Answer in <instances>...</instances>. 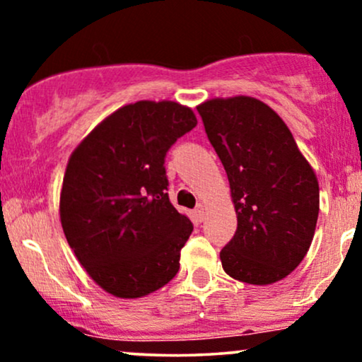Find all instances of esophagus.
Here are the masks:
<instances>
[{"mask_svg": "<svg viewBox=\"0 0 362 362\" xmlns=\"http://www.w3.org/2000/svg\"><path fill=\"white\" fill-rule=\"evenodd\" d=\"M194 214H195V218L199 219V221H204V216H206V214H204V206L199 204V206L194 209Z\"/></svg>", "mask_w": 362, "mask_h": 362, "instance_id": "34e87169", "label": "esophagus"}]
</instances>
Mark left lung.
I'll use <instances>...</instances> for the list:
<instances>
[{
  "label": "left lung",
  "mask_w": 362,
  "mask_h": 362,
  "mask_svg": "<svg viewBox=\"0 0 362 362\" xmlns=\"http://www.w3.org/2000/svg\"><path fill=\"white\" fill-rule=\"evenodd\" d=\"M218 153L236 211V231L219 253L228 276L265 286L305 259L320 211L313 168L279 115L253 97L197 105Z\"/></svg>",
  "instance_id": "left-lung-1"
}]
</instances>
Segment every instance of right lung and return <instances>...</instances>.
Wrapping results in <instances>:
<instances>
[{
    "label": "right lung",
    "mask_w": 362,
    "mask_h": 362,
    "mask_svg": "<svg viewBox=\"0 0 362 362\" xmlns=\"http://www.w3.org/2000/svg\"><path fill=\"white\" fill-rule=\"evenodd\" d=\"M197 126L177 102L120 107L74 148L62 178L59 216L88 276L134 300L175 277L192 223L170 202L165 156Z\"/></svg>",
    "instance_id": "1"
}]
</instances>
